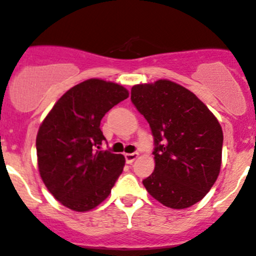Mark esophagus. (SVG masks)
<instances>
[{"label":"esophagus","mask_w":256,"mask_h":256,"mask_svg":"<svg viewBox=\"0 0 256 256\" xmlns=\"http://www.w3.org/2000/svg\"><path fill=\"white\" fill-rule=\"evenodd\" d=\"M138 158V153L135 152V153H126L125 154V160H126V163L128 164H131L134 163L135 160Z\"/></svg>","instance_id":"34e87169"}]
</instances>
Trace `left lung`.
Segmentation results:
<instances>
[{
	"label": "left lung",
	"mask_w": 256,
	"mask_h": 256,
	"mask_svg": "<svg viewBox=\"0 0 256 256\" xmlns=\"http://www.w3.org/2000/svg\"><path fill=\"white\" fill-rule=\"evenodd\" d=\"M131 100L154 137V170L142 182L146 190L170 208L195 205L220 170L223 132L217 118L192 90L169 80L135 84Z\"/></svg>",
	"instance_id": "obj_1"
}]
</instances>
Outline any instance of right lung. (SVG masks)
Wrapping results in <instances>:
<instances>
[{
  "label": "right lung",
  "instance_id": "right-lung-1",
  "mask_svg": "<svg viewBox=\"0 0 256 256\" xmlns=\"http://www.w3.org/2000/svg\"><path fill=\"white\" fill-rule=\"evenodd\" d=\"M128 96L118 83L86 80L70 88L40 124L38 168L51 195L64 207L87 212L100 205L125 166L122 154L100 150L104 115Z\"/></svg>",
  "mask_w": 256,
  "mask_h": 256
}]
</instances>
